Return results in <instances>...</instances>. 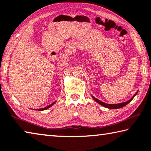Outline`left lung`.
I'll list each match as a JSON object with an SVG mask.
<instances>
[{
  "instance_id": "obj_1",
  "label": "left lung",
  "mask_w": 151,
  "mask_h": 151,
  "mask_svg": "<svg viewBox=\"0 0 151 151\" xmlns=\"http://www.w3.org/2000/svg\"><path fill=\"white\" fill-rule=\"evenodd\" d=\"M138 92H136V94L134 95L133 97L131 99H129V101H127L126 102H124V103H119V104H106L105 103H103V102H102L101 101H99V99H97L95 98V97H94L93 96H92V99H93L96 102V103H98L99 104H100V105L105 106V107L106 108H108V109H119V108H122V107H124V106H126V105H127L129 102H131L132 101V99H133L134 98V96H136V94H137Z\"/></svg>"
}]
</instances>
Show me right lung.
I'll return each instance as SVG.
<instances>
[{"label":"right lung","mask_w":151,"mask_h":151,"mask_svg":"<svg viewBox=\"0 0 151 151\" xmlns=\"http://www.w3.org/2000/svg\"><path fill=\"white\" fill-rule=\"evenodd\" d=\"M55 103H56V101L54 102V103H52V104H50V105H48L47 106H46V107H45V108H41V109H35V110H38V111H43V110H46V109H47L50 108V106H51L52 105H54V104H55Z\"/></svg>","instance_id":"obj_1"}]
</instances>
